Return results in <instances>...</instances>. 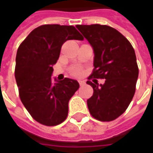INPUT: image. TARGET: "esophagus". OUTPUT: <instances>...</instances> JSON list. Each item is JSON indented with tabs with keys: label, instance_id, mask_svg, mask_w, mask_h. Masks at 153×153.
<instances>
[{
	"label": "esophagus",
	"instance_id": "esophagus-1",
	"mask_svg": "<svg viewBox=\"0 0 153 153\" xmlns=\"http://www.w3.org/2000/svg\"><path fill=\"white\" fill-rule=\"evenodd\" d=\"M78 82H79V85L81 86V87H82V86L85 85V82H84L83 81H79Z\"/></svg>",
	"mask_w": 153,
	"mask_h": 153
}]
</instances>
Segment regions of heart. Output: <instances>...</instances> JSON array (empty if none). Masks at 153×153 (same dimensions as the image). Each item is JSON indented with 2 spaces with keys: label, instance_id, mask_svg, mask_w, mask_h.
<instances>
[{
  "label": "heart",
  "instance_id": "heart-1",
  "mask_svg": "<svg viewBox=\"0 0 153 153\" xmlns=\"http://www.w3.org/2000/svg\"><path fill=\"white\" fill-rule=\"evenodd\" d=\"M71 73L74 76H79L82 73V68L79 66H75L71 69Z\"/></svg>",
  "mask_w": 153,
  "mask_h": 153
}]
</instances>
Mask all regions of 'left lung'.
Returning a JSON list of instances; mask_svg holds the SVG:
<instances>
[{"label": "left lung", "mask_w": 153, "mask_h": 153, "mask_svg": "<svg viewBox=\"0 0 153 153\" xmlns=\"http://www.w3.org/2000/svg\"><path fill=\"white\" fill-rule=\"evenodd\" d=\"M94 48V70L87 84L94 94L87 100L92 117L101 122L117 119L123 114L135 93L139 68L134 49L128 40L108 25H76ZM92 78L105 79L98 86ZM96 81V80H94Z\"/></svg>", "instance_id": "obj_1"}]
</instances>
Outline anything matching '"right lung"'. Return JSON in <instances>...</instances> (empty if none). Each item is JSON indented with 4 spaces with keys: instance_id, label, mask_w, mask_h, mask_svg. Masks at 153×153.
<instances>
[{
    "instance_id": "obj_1",
    "label": "right lung",
    "mask_w": 153,
    "mask_h": 153,
    "mask_svg": "<svg viewBox=\"0 0 153 153\" xmlns=\"http://www.w3.org/2000/svg\"><path fill=\"white\" fill-rule=\"evenodd\" d=\"M82 39L72 25H43L33 30L19 45L15 65L19 98L39 123L56 126L66 119L68 103L79 83L66 77L53 82V65L67 40Z\"/></svg>"
}]
</instances>
